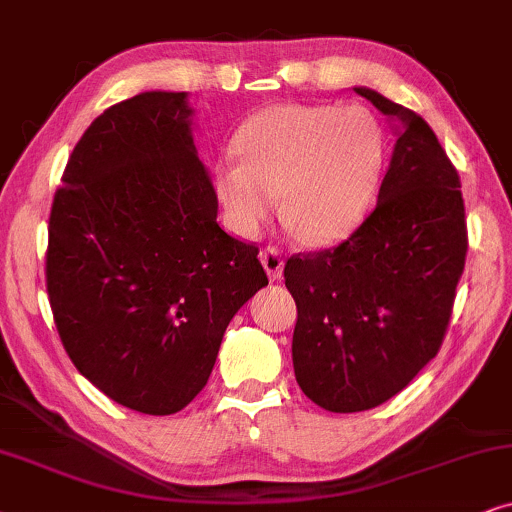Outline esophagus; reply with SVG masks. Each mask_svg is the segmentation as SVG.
<instances>
[{
    "label": "esophagus",
    "instance_id": "34e87169",
    "mask_svg": "<svg viewBox=\"0 0 512 512\" xmlns=\"http://www.w3.org/2000/svg\"><path fill=\"white\" fill-rule=\"evenodd\" d=\"M260 262H262L264 271H267V274H269L271 281H281V276H283V257H281V252H278L276 248H264L260 252Z\"/></svg>",
    "mask_w": 512,
    "mask_h": 512
}]
</instances>
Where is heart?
<instances>
[{
    "label": "heart",
    "instance_id": "b5f03b06",
    "mask_svg": "<svg viewBox=\"0 0 512 512\" xmlns=\"http://www.w3.org/2000/svg\"><path fill=\"white\" fill-rule=\"evenodd\" d=\"M241 161L215 170V189L241 236H255L283 194L299 238L332 245L370 213L386 159L384 128L363 105L267 107L238 135Z\"/></svg>",
    "mask_w": 512,
    "mask_h": 512
}]
</instances>
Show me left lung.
Returning <instances> with one entry per match:
<instances>
[{
  "mask_svg": "<svg viewBox=\"0 0 512 512\" xmlns=\"http://www.w3.org/2000/svg\"><path fill=\"white\" fill-rule=\"evenodd\" d=\"M353 91L395 131L377 208L349 241L283 271L297 384L339 414L386 403L435 358L468 250L459 173L431 126L372 88Z\"/></svg>",
  "mask_w": 512,
  "mask_h": 512,
  "instance_id": "obj_1",
  "label": "left lung"
}]
</instances>
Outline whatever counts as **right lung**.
I'll list each match as a JSON object with an SVG mask.
<instances>
[{
	"label": "right lung",
	"mask_w": 512,
	"mask_h": 512,
	"mask_svg": "<svg viewBox=\"0 0 512 512\" xmlns=\"http://www.w3.org/2000/svg\"><path fill=\"white\" fill-rule=\"evenodd\" d=\"M187 93L145 91L86 128L49 220L46 290L67 356L128 410L175 414L236 311L269 285L217 224Z\"/></svg>",
	"instance_id": "add662e5"
}]
</instances>
